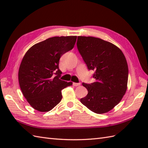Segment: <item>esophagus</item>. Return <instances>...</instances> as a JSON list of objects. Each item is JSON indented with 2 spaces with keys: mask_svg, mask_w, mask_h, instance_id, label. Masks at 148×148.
<instances>
[{
  "mask_svg": "<svg viewBox=\"0 0 148 148\" xmlns=\"http://www.w3.org/2000/svg\"><path fill=\"white\" fill-rule=\"evenodd\" d=\"M73 86H79L80 84H81V83H73Z\"/></svg>",
  "mask_w": 148,
  "mask_h": 148,
  "instance_id": "1",
  "label": "esophagus"
}]
</instances>
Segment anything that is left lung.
Instances as JSON below:
<instances>
[{"label":"left lung","instance_id":"8db88e82","mask_svg":"<svg viewBox=\"0 0 148 148\" xmlns=\"http://www.w3.org/2000/svg\"><path fill=\"white\" fill-rule=\"evenodd\" d=\"M77 48L96 81L83 86L88 90L81 102L90 111L103 114L121 101L127 88L128 69L121 49L94 37L78 36Z\"/></svg>","mask_w":148,"mask_h":148}]
</instances>
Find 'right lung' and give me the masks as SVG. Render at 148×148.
Masks as SVG:
<instances>
[{"label":"right lung","mask_w":148,"mask_h":148,"mask_svg":"<svg viewBox=\"0 0 148 148\" xmlns=\"http://www.w3.org/2000/svg\"><path fill=\"white\" fill-rule=\"evenodd\" d=\"M76 36L53 37L34 45L28 50L18 72L23 95L37 111L48 112L62 99V90L72 82L62 81L59 69L61 56L74 48Z\"/></svg>","instance_id":"right-lung-1"}]
</instances>
